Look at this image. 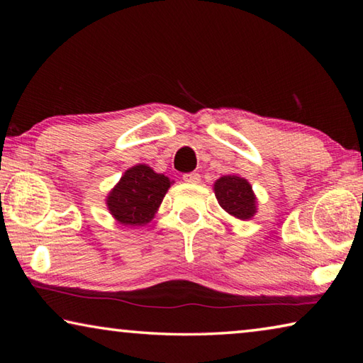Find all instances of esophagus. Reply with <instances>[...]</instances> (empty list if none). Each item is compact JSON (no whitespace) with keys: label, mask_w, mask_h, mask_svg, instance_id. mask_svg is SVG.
Instances as JSON below:
<instances>
[{"label":"esophagus","mask_w":363,"mask_h":363,"mask_svg":"<svg viewBox=\"0 0 363 363\" xmlns=\"http://www.w3.org/2000/svg\"><path fill=\"white\" fill-rule=\"evenodd\" d=\"M182 179L189 184H198L199 181H201V176H199L198 173H187L182 176Z\"/></svg>","instance_id":"34e87169"}]
</instances>
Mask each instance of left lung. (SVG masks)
<instances>
[{"label": "left lung", "mask_w": 363, "mask_h": 363, "mask_svg": "<svg viewBox=\"0 0 363 363\" xmlns=\"http://www.w3.org/2000/svg\"><path fill=\"white\" fill-rule=\"evenodd\" d=\"M218 204L238 220H250L257 212V201L251 184L237 174L221 176L213 184Z\"/></svg>", "instance_id": "8db88e82"}]
</instances>
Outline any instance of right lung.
Listing matches in <instances>:
<instances>
[{"label":"right lung","instance_id":"add662e5","mask_svg":"<svg viewBox=\"0 0 363 363\" xmlns=\"http://www.w3.org/2000/svg\"><path fill=\"white\" fill-rule=\"evenodd\" d=\"M172 181L145 164L126 169L107 195L112 217L123 226H145L154 218Z\"/></svg>","mask_w":363,"mask_h":363}]
</instances>
